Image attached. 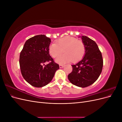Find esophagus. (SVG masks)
<instances>
[{
	"instance_id": "1",
	"label": "esophagus",
	"mask_w": 122,
	"mask_h": 122,
	"mask_svg": "<svg viewBox=\"0 0 122 122\" xmlns=\"http://www.w3.org/2000/svg\"><path fill=\"white\" fill-rule=\"evenodd\" d=\"M60 68H62L64 67V65H60Z\"/></svg>"
}]
</instances>
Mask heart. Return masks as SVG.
Returning a JSON list of instances; mask_svg holds the SVG:
<instances>
[{
    "mask_svg": "<svg viewBox=\"0 0 122 122\" xmlns=\"http://www.w3.org/2000/svg\"><path fill=\"white\" fill-rule=\"evenodd\" d=\"M48 50L53 58L56 57L64 51L65 53L56 59L57 63L61 64L72 61L76 62L81 60L86 52V47L82 41L66 36L57 40L56 43L51 44Z\"/></svg>",
    "mask_w": 122,
    "mask_h": 122,
    "instance_id": "b5f03b06",
    "label": "heart"
}]
</instances>
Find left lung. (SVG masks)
<instances>
[{"instance_id": "left-lung-1", "label": "left lung", "mask_w": 122, "mask_h": 122, "mask_svg": "<svg viewBox=\"0 0 122 122\" xmlns=\"http://www.w3.org/2000/svg\"><path fill=\"white\" fill-rule=\"evenodd\" d=\"M81 38L86 47V53L81 61L72 65V71L68 78L75 86L86 87L99 78L102 70L103 60L96 43L86 36H82Z\"/></svg>"}]
</instances>
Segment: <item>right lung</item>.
<instances>
[{
	"mask_svg": "<svg viewBox=\"0 0 122 122\" xmlns=\"http://www.w3.org/2000/svg\"><path fill=\"white\" fill-rule=\"evenodd\" d=\"M50 38L45 35L33 36L25 42L19 58L20 70L24 79L36 87H41L51 82L60 68L50 56ZM45 62L50 63L44 66Z\"/></svg>",
	"mask_w": 122,
	"mask_h": 122,
	"instance_id": "1",
	"label": "right lung"
}]
</instances>
